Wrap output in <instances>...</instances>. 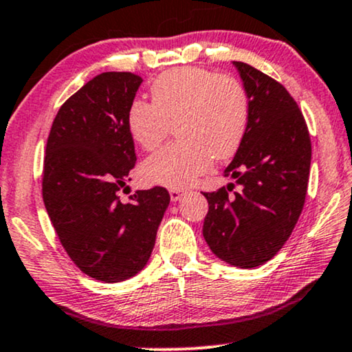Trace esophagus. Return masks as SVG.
<instances>
[{"label":"esophagus","mask_w":352,"mask_h":352,"mask_svg":"<svg viewBox=\"0 0 352 352\" xmlns=\"http://www.w3.org/2000/svg\"><path fill=\"white\" fill-rule=\"evenodd\" d=\"M184 195V190H181V189H171L170 190V197H171V201H177V200H181V197Z\"/></svg>","instance_id":"1"}]
</instances>
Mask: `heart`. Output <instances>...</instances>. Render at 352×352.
Segmentation results:
<instances>
[{
	"mask_svg": "<svg viewBox=\"0 0 352 352\" xmlns=\"http://www.w3.org/2000/svg\"><path fill=\"white\" fill-rule=\"evenodd\" d=\"M152 104L134 100L126 113L129 136L153 151L176 124L179 142L144 160L141 176L148 184L182 189L210 170L213 158L235 155L250 120L247 89L237 78L199 67L168 70L153 81Z\"/></svg>",
	"mask_w": 352,
	"mask_h": 352,
	"instance_id": "b5f03b06",
	"label": "heart"
}]
</instances>
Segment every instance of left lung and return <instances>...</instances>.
Listing matches in <instances>:
<instances>
[{"instance_id":"1","label":"left lung","mask_w":352,"mask_h":352,"mask_svg":"<svg viewBox=\"0 0 352 352\" xmlns=\"http://www.w3.org/2000/svg\"><path fill=\"white\" fill-rule=\"evenodd\" d=\"M250 100L245 138L224 170L240 192L204 194V237L214 256L234 267L263 266L293 232L305 205L311 139L302 113L280 83L243 62H232Z\"/></svg>"}]
</instances>
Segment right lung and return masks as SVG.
<instances>
[{
  "label": "right lung",
  "mask_w": 352,
  "mask_h": 352,
  "mask_svg": "<svg viewBox=\"0 0 352 352\" xmlns=\"http://www.w3.org/2000/svg\"><path fill=\"white\" fill-rule=\"evenodd\" d=\"M141 83L129 72L94 76L59 109L46 144V211L72 261L100 282L146 267L170 205L163 187L136 190L128 204L117 195L136 163L126 113Z\"/></svg>",
  "instance_id": "obj_1"
}]
</instances>
